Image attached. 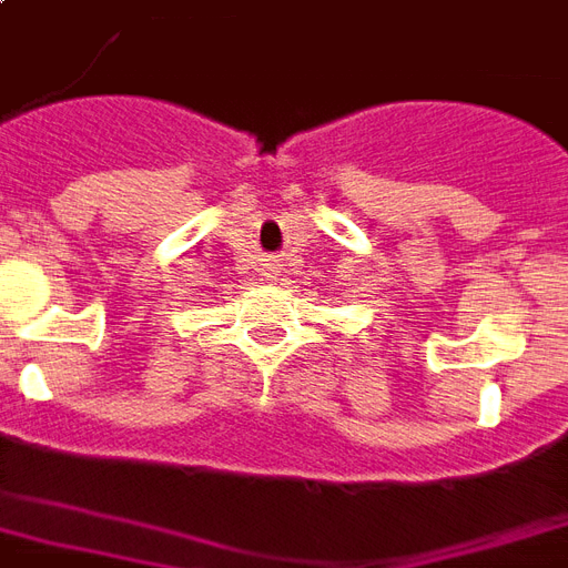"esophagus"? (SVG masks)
<instances>
[{
  "instance_id": "34e87169",
  "label": "esophagus",
  "mask_w": 568,
  "mask_h": 568,
  "mask_svg": "<svg viewBox=\"0 0 568 568\" xmlns=\"http://www.w3.org/2000/svg\"><path fill=\"white\" fill-rule=\"evenodd\" d=\"M265 276H276V265H267L265 267Z\"/></svg>"
}]
</instances>
